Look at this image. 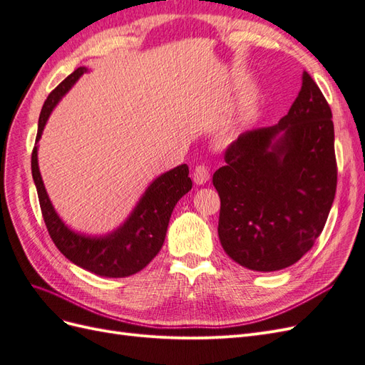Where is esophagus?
Masks as SVG:
<instances>
[{"mask_svg":"<svg viewBox=\"0 0 365 365\" xmlns=\"http://www.w3.org/2000/svg\"><path fill=\"white\" fill-rule=\"evenodd\" d=\"M192 176H193V181L196 184L202 185V184H205L210 180V170H208L207 165L197 164L196 168H195V170H193V173H192Z\"/></svg>","mask_w":365,"mask_h":365,"instance_id":"34e87169","label":"esophagus"}]
</instances>
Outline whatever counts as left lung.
Listing matches in <instances>:
<instances>
[{
    "instance_id": "left-lung-1",
    "label": "left lung",
    "mask_w": 365,
    "mask_h": 365,
    "mask_svg": "<svg viewBox=\"0 0 365 365\" xmlns=\"http://www.w3.org/2000/svg\"><path fill=\"white\" fill-rule=\"evenodd\" d=\"M224 160L213 173L222 248L252 271L291 267L322 235L336 192L332 111L307 71L289 113L240 134Z\"/></svg>"
}]
</instances>
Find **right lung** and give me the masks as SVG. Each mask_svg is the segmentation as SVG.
<instances>
[{"label":"right lung","mask_w":365,"mask_h":365,"mask_svg":"<svg viewBox=\"0 0 365 365\" xmlns=\"http://www.w3.org/2000/svg\"><path fill=\"white\" fill-rule=\"evenodd\" d=\"M85 71V67L74 70L48 94L39 115L36 141L42 135L53 108ZM31 175L38 190L43 222L54 245L77 267L102 277H128L145 268L164 244L173 207L192 189L189 168L187 164H181L158 176L148 187L134 212L114 233L103 237H86L71 231L54 212L41 178L36 146L31 152Z\"/></svg>","instance_id":"obj_1"}]
</instances>
